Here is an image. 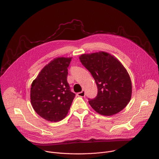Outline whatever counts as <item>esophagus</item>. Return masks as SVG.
Segmentation results:
<instances>
[{"instance_id":"1","label":"esophagus","mask_w":159,"mask_h":159,"mask_svg":"<svg viewBox=\"0 0 159 159\" xmlns=\"http://www.w3.org/2000/svg\"><path fill=\"white\" fill-rule=\"evenodd\" d=\"M77 95H78L79 97H85L86 94H85V92H84V90H82L81 92H79V93H77Z\"/></svg>"}]
</instances>
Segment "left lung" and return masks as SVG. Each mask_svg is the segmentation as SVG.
I'll return each instance as SVG.
<instances>
[{"mask_svg": "<svg viewBox=\"0 0 159 159\" xmlns=\"http://www.w3.org/2000/svg\"><path fill=\"white\" fill-rule=\"evenodd\" d=\"M79 59L97 85V96L89 99L92 108L107 116L122 111L131 99L132 82L120 61L109 53L101 51L82 54Z\"/></svg>", "mask_w": 159, "mask_h": 159, "instance_id": "8db88e82", "label": "left lung"}]
</instances>
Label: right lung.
<instances>
[{
    "label": "right lung",
    "instance_id": "obj_1",
    "mask_svg": "<svg viewBox=\"0 0 159 159\" xmlns=\"http://www.w3.org/2000/svg\"><path fill=\"white\" fill-rule=\"evenodd\" d=\"M71 57H57L39 73L30 88V102L43 119L57 122L64 119L75 94L67 82L68 68Z\"/></svg>",
    "mask_w": 159,
    "mask_h": 159
}]
</instances>
